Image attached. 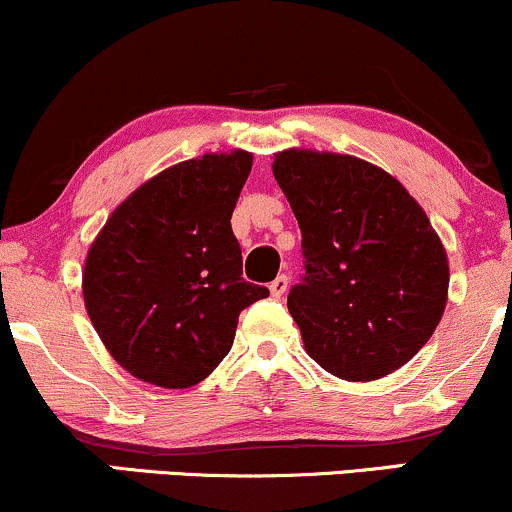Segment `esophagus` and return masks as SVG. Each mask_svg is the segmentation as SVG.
<instances>
[{"instance_id": "1", "label": "esophagus", "mask_w": 512, "mask_h": 512, "mask_svg": "<svg viewBox=\"0 0 512 512\" xmlns=\"http://www.w3.org/2000/svg\"><path fill=\"white\" fill-rule=\"evenodd\" d=\"M286 291H289V276L279 274V276H276V279L272 281V284H269V293H272L274 298H281Z\"/></svg>"}]
</instances>
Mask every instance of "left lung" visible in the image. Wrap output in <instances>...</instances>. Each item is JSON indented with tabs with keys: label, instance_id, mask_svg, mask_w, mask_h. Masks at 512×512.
I'll use <instances>...</instances> for the list:
<instances>
[{
	"label": "left lung",
	"instance_id": "1",
	"mask_svg": "<svg viewBox=\"0 0 512 512\" xmlns=\"http://www.w3.org/2000/svg\"><path fill=\"white\" fill-rule=\"evenodd\" d=\"M272 173L303 233L289 313L308 356L349 383L395 373L448 303V252L426 211L397 178L349 154L286 149Z\"/></svg>",
	"mask_w": 512,
	"mask_h": 512
}]
</instances>
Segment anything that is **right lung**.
Instances as JSON below:
<instances>
[{
	"instance_id": "add662e5",
	"label": "right lung",
	"mask_w": 512,
	"mask_h": 512,
	"mask_svg": "<svg viewBox=\"0 0 512 512\" xmlns=\"http://www.w3.org/2000/svg\"><path fill=\"white\" fill-rule=\"evenodd\" d=\"M252 154H204L146 180L108 216L84 264L86 313L127 373L185 390L226 358L240 310L267 298L243 279L231 228Z\"/></svg>"
}]
</instances>
